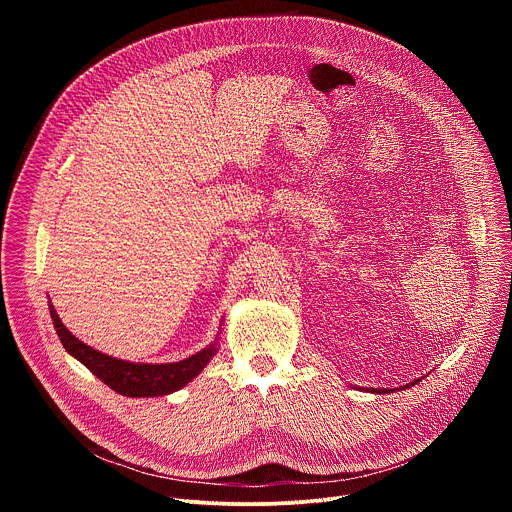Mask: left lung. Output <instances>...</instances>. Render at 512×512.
<instances>
[{"mask_svg": "<svg viewBox=\"0 0 512 512\" xmlns=\"http://www.w3.org/2000/svg\"><path fill=\"white\" fill-rule=\"evenodd\" d=\"M417 383H419V379H415V381H411V383H407V385H403V387H397V391L409 389V387H413V385H417ZM364 391H369V393H379V395H385V393H393L395 389H367V387H364Z\"/></svg>", "mask_w": 512, "mask_h": 512, "instance_id": "left-lung-1", "label": "left lung"}]
</instances>
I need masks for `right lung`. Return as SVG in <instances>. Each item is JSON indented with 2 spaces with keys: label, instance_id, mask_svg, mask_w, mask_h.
<instances>
[{
  "label": "right lung",
  "instance_id": "right-lung-1",
  "mask_svg": "<svg viewBox=\"0 0 512 512\" xmlns=\"http://www.w3.org/2000/svg\"><path fill=\"white\" fill-rule=\"evenodd\" d=\"M48 310H50V318L56 328V334L62 346L66 348V352L70 356H75L97 379H101L107 387H111L115 393L123 397H164L174 391H180L194 377L202 373V369L210 362V358L218 352V334L223 332L221 328L216 338L206 348L178 362H164V364L129 362V360H121L105 352H99L93 346L79 340L62 324L52 302H48Z\"/></svg>",
  "mask_w": 512,
  "mask_h": 512
}]
</instances>
